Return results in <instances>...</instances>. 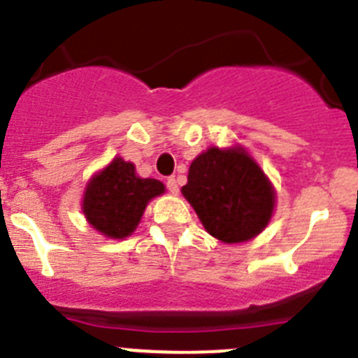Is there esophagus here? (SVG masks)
<instances>
[{"label":"esophagus","mask_w":358,"mask_h":358,"mask_svg":"<svg viewBox=\"0 0 358 358\" xmlns=\"http://www.w3.org/2000/svg\"><path fill=\"white\" fill-rule=\"evenodd\" d=\"M166 187H168V190L171 194H176V192H178V182H176L175 176H169V178L166 180Z\"/></svg>","instance_id":"esophagus-1"}]
</instances>
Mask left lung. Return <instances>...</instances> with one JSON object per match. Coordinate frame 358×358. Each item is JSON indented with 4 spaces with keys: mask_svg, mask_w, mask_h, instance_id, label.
<instances>
[{
    "mask_svg": "<svg viewBox=\"0 0 358 358\" xmlns=\"http://www.w3.org/2000/svg\"><path fill=\"white\" fill-rule=\"evenodd\" d=\"M182 192L206 231L228 243L258 235L273 212L272 185L240 148H210L196 157Z\"/></svg>",
    "mask_w": 358,
    "mask_h": 358,
    "instance_id": "left-lung-1",
    "label": "left lung"
}]
</instances>
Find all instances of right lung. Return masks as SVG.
Instances as JSON below:
<instances>
[{"mask_svg": "<svg viewBox=\"0 0 358 358\" xmlns=\"http://www.w3.org/2000/svg\"><path fill=\"white\" fill-rule=\"evenodd\" d=\"M162 192V182L139 178L134 164L116 157L88 183L83 212L102 235L125 238L139 224L146 203Z\"/></svg>", "mask_w": 358, "mask_h": 358, "instance_id": "1", "label": "right lung"}]
</instances>
